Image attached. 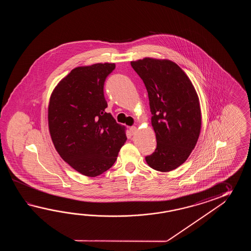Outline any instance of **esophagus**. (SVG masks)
<instances>
[{
	"mask_svg": "<svg viewBox=\"0 0 251 251\" xmlns=\"http://www.w3.org/2000/svg\"><path fill=\"white\" fill-rule=\"evenodd\" d=\"M129 132H130L131 135H133L136 132V127L135 126H131V127L129 128Z\"/></svg>",
	"mask_w": 251,
	"mask_h": 251,
	"instance_id": "esophagus-1",
	"label": "esophagus"
}]
</instances>
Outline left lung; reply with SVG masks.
Masks as SVG:
<instances>
[{
  "label": "left lung",
  "mask_w": 251,
  "mask_h": 251,
  "mask_svg": "<svg viewBox=\"0 0 251 251\" xmlns=\"http://www.w3.org/2000/svg\"><path fill=\"white\" fill-rule=\"evenodd\" d=\"M149 97L154 152L145 157L155 171H173L187 160L201 130L198 94L187 75L169 60L144 58L131 62Z\"/></svg>",
  "instance_id": "8db88e82"
}]
</instances>
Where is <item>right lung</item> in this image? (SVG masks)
I'll return each instance as SVG.
<instances>
[{
	"mask_svg": "<svg viewBox=\"0 0 251 251\" xmlns=\"http://www.w3.org/2000/svg\"><path fill=\"white\" fill-rule=\"evenodd\" d=\"M115 68L108 63L77 67L50 98L48 125L53 145L65 162L85 176L109 170L126 141L124 126L105 111L104 84Z\"/></svg>",
	"mask_w": 251,
	"mask_h": 251,
	"instance_id": "right-lung-1",
	"label": "right lung"
}]
</instances>
